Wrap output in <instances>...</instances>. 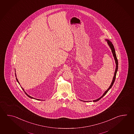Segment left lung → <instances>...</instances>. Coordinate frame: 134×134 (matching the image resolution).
Wrapping results in <instances>:
<instances>
[{"label": "left lung", "mask_w": 134, "mask_h": 134, "mask_svg": "<svg viewBox=\"0 0 134 134\" xmlns=\"http://www.w3.org/2000/svg\"><path fill=\"white\" fill-rule=\"evenodd\" d=\"M106 40L107 41L108 44H109V46L110 47V48L111 49L112 53L113 55L114 56V59H115V63H116V70H115V73H114V76L113 78V80H112V82H111L110 86H109V87L108 88V90H107V91L104 92V93L103 94V95H102V96L100 97L99 98V99H97L96 100H93V102H96V101H99V100L100 99H101V98L103 97V96H105V95H106V94H107V93L108 92L109 90L111 88L112 86H113V85L114 81H115L116 77V72H117V71H118V59H117V58H116V52H115V50L114 47V46L113 45V44H112V43H111V42H110V41L109 40H107V39H106Z\"/></svg>", "instance_id": "left-lung-1"}]
</instances>
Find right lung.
Here are the masks:
<instances>
[{
	"mask_svg": "<svg viewBox=\"0 0 134 134\" xmlns=\"http://www.w3.org/2000/svg\"><path fill=\"white\" fill-rule=\"evenodd\" d=\"M15 77H16V74H15ZM16 81H18V83L19 84V81H18V79L16 78ZM21 88H22V90H23V91H24V92H25V94H26V95H27V96H28V97H29V98H31V99H37V100H41V99H35V98H33V97H31L30 96H29V95H28V94H27L26 93V92H25V91H24V88H22V87H21Z\"/></svg>",
	"mask_w": 134,
	"mask_h": 134,
	"instance_id": "add662e5",
	"label": "right lung"
}]
</instances>
